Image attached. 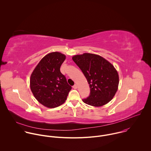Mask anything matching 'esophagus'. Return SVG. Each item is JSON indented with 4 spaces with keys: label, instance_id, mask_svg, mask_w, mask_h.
I'll return each mask as SVG.
<instances>
[{
    "label": "esophagus",
    "instance_id": "34e87169",
    "mask_svg": "<svg viewBox=\"0 0 151 151\" xmlns=\"http://www.w3.org/2000/svg\"><path fill=\"white\" fill-rule=\"evenodd\" d=\"M73 88L74 89H77V84H74V85L73 86Z\"/></svg>",
    "mask_w": 151,
    "mask_h": 151
}]
</instances>
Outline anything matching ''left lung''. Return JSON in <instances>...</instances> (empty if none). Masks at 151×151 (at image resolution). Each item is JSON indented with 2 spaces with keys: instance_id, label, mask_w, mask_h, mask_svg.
<instances>
[{
  "instance_id": "1",
  "label": "left lung",
  "mask_w": 151,
  "mask_h": 151,
  "mask_svg": "<svg viewBox=\"0 0 151 151\" xmlns=\"http://www.w3.org/2000/svg\"><path fill=\"white\" fill-rule=\"evenodd\" d=\"M81 70L89 84L90 94L83 101L99 107L109 102L116 93L119 74L114 66L101 56L85 53L72 58Z\"/></svg>"
}]
</instances>
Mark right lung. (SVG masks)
<instances>
[{"instance_id": "1", "label": "right lung", "mask_w": 151, "mask_h": 151, "mask_svg": "<svg viewBox=\"0 0 151 151\" xmlns=\"http://www.w3.org/2000/svg\"><path fill=\"white\" fill-rule=\"evenodd\" d=\"M65 59V56L61 53H50L41 60L31 74V90L36 99L47 108L62 105L71 89L60 70Z\"/></svg>"}]
</instances>
